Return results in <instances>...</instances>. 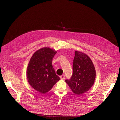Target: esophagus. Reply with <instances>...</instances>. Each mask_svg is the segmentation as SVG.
Instances as JSON below:
<instances>
[{"label":"esophagus","mask_w":120,"mask_h":120,"mask_svg":"<svg viewBox=\"0 0 120 120\" xmlns=\"http://www.w3.org/2000/svg\"><path fill=\"white\" fill-rule=\"evenodd\" d=\"M65 75H61V76H60V79L61 80H63V79H64L65 78Z\"/></svg>","instance_id":"obj_1"}]
</instances>
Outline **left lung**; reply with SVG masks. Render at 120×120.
<instances>
[{"mask_svg": "<svg viewBox=\"0 0 120 120\" xmlns=\"http://www.w3.org/2000/svg\"><path fill=\"white\" fill-rule=\"evenodd\" d=\"M96 71L92 61L86 54L75 52L73 74L70 80L65 81L72 91L77 95L89 91L93 85Z\"/></svg>", "mask_w": 120, "mask_h": 120, "instance_id": "left-lung-1", "label": "left lung"}]
</instances>
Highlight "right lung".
<instances>
[{"label":"right lung","mask_w":120,"mask_h":120,"mask_svg":"<svg viewBox=\"0 0 120 120\" xmlns=\"http://www.w3.org/2000/svg\"><path fill=\"white\" fill-rule=\"evenodd\" d=\"M57 52L49 47L36 51L30 59L27 70L29 84L37 91L45 94L60 80L55 73L52 61Z\"/></svg>","instance_id":"obj_1"}]
</instances>
